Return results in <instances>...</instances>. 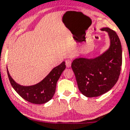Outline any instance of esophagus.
<instances>
[{
	"instance_id": "34e87169",
	"label": "esophagus",
	"mask_w": 130,
	"mask_h": 130,
	"mask_svg": "<svg viewBox=\"0 0 130 130\" xmlns=\"http://www.w3.org/2000/svg\"><path fill=\"white\" fill-rule=\"evenodd\" d=\"M66 65L67 68H69L71 66V61L70 59H68L66 61Z\"/></svg>"
}]
</instances>
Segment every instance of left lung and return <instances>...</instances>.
I'll return each instance as SVG.
<instances>
[{"label": "left lung", "instance_id": "obj_1", "mask_svg": "<svg viewBox=\"0 0 130 130\" xmlns=\"http://www.w3.org/2000/svg\"><path fill=\"white\" fill-rule=\"evenodd\" d=\"M101 30L107 32L110 46L107 51L95 58H76L71 64L78 88L83 95L94 97L110 90L118 82L122 65V47L114 31L109 28Z\"/></svg>", "mask_w": 130, "mask_h": 130}]
</instances>
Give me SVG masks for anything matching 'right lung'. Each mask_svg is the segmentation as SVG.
I'll use <instances>...</instances> for the list:
<instances>
[{"label": "right lung", "instance_id": "obj_1", "mask_svg": "<svg viewBox=\"0 0 130 130\" xmlns=\"http://www.w3.org/2000/svg\"><path fill=\"white\" fill-rule=\"evenodd\" d=\"M66 68L65 62L55 67L40 82L31 86H23L16 83L12 78L7 69L11 85L24 100L35 104H42L52 99L56 92V84Z\"/></svg>", "mask_w": 130, "mask_h": 130}]
</instances>
